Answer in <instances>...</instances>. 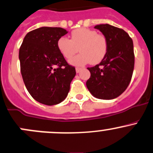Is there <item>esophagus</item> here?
I'll return each instance as SVG.
<instances>
[{
  "mask_svg": "<svg viewBox=\"0 0 153 153\" xmlns=\"http://www.w3.org/2000/svg\"><path fill=\"white\" fill-rule=\"evenodd\" d=\"M81 70H82V69H81V68H78V67H77L76 69H75V71H76L77 73H79V72H81Z\"/></svg>",
  "mask_w": 153,
  "mask_h": 153,
  "instance_id": "obj_1",
  "label": "esophagus"
}]
</instances>
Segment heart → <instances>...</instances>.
<instances>
[{
    "instance_id": "b5f03b06",
    "label": "heart",
    "mask_w": 153,
    "mask_h": 153,
    "mask_svg": "<svg viewBox=\"0 0 153 153\" xmlns=\"http://www.w3.org/2000/svg\"><path fill=\"white\" fill-rule=\"evenodd\" d=\"M57 48L63 57L69 59L78 51L80 53L69 60L73 66H81L91 62L93 64L102 61L108 51V40L94 30L78 28L72 32L71 39L61 36L57 40Z\"/></svg>"
}]
</instances>
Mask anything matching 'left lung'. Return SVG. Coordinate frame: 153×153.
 <instances>
[{"label":"left lung","instance_id":"1","mask_svg":"<svg viewBox=\"0 0 153 153\" xmlns=\"http://www.w3.org/2000/svg\"><path fill=\"white\" fill-rule=\"evenodd\" d=\"M108 40V51L100 63L87 68L90 78L86 85L94 97L110 100L120 96L128 87L134 66V45L129 35L120 28L98 25Z\"/></svg>","mask_w":153,"mask_h":153}]
</instances>
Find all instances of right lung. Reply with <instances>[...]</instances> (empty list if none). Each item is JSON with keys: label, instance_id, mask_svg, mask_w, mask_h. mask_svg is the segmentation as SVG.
Returning a JSON list of instances; mask_svg holds the SVG:
<instances>
[{"label": "right lung", "instance_id": "right-lung-1", "mask_svg": "<svg viewBox=\"0 0 153 153\" xmlns=\"http://www.w3.org/2000/svg\"><path fill=\"white\" fill-rule=\"evenodd\" d=\"M68 33L61 27H42L27 33L19 49L21 73L27 90L39 103L57 105L67 96L75 69L57 48V40ZM57 65L59 67L54 69Z\"/></svg>", "mask_w": 153, "mask_h": 153}]
</instances>
